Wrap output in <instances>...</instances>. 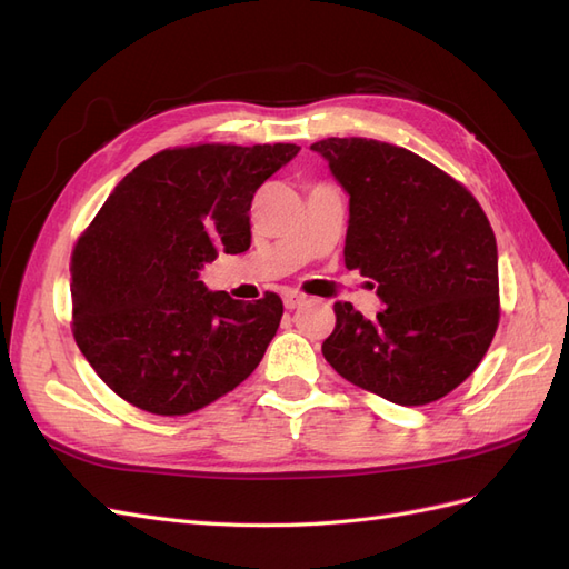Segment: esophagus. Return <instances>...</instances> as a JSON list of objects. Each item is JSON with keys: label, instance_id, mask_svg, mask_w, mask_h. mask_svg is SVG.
Masks as SVG:
<instances>
[{"label": "esophagus", "instance_id": "obj_1", "mask_svg": "<svg viewBox=\"0 0 569 569\" xmlns=\"http://www.w3.org/2000/svg\"><path fill=\"white\" fill-rule=\"evenodd\" d=\"M282 299H284V308H289V311H295V308H299L306 301V297L301 295V291H295V289L284 291Z\"/></svg>", "mask_w": 569, "mask_h": 569}]
</instances>
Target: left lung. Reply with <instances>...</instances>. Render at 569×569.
<instances>
[{"instance_id": "left-lung-1", "label": "left lung", "mask_w": 569, "mask_h": 569, "mask_svg": "<svg viewBox=\"0 0 569 569\" xmlns=\"http://www.w3.org/2000/svg\"><path fill=\"white\" fill-rule=\"evenodd\" d=\"M349 192L343 263L387 306L335 303L322 356L343 380L399 406L439 401L475 372L501 318L498 253L470 189L403 147L366 137L311 144Z\"/></svg>"}]
</instances>
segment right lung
Masks as SVG:
<instances>
[{"instance_id": "obj_1", "label": "right lung", "mask_w": 569, "mask_h": 569, "mask_svg": "<svg viewBox=\"0 0 569 569\" xmlns=\"http://www.w3.org/2000/svg\"><path fill=\"white\" fill-rule=\"evenodd\" d=\"M297 144H192L153 153L116 184L71 256V330L120 399L189 416L261 363L282 299L209 291L199 268L251 244L256 189Z\"/></svg>"}]
</instances>
